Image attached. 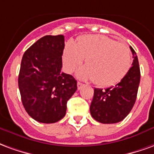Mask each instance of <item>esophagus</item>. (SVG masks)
<instances>
[{"label":"esophagus","mask_w":154,"mask_h":154,"mask_svg":"<svg viewBox=\"0 0 154 154\" xmlns=\"http://www.w3.org/2000/svg\"><path fill=\"white\" fill-rule=\"evenodd\" d=\"M84 85H85L84 84H82V83H80V82H78V83H77V87H78V89H80Z\"/></svg>","instance_id":"obj_1"}]
</instances>
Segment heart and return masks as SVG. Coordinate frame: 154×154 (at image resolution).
I'll return each mask as SVG.
<instances>
[{
	"instance_id": "1",
	"label": "heart",
	"mask_w": 154,
	"mask_h": 154,
	"mask_svg": "<svg viewBox=\"0 0 154 154\" xmlns=\"http://www.w3.org/2000/svg\"><path fill=\"white\" fill-rule=\"evenodd\" d=\"M85 59V66L78 77L94 80L100 87L117 84L126 75L132 64L131 49L127 45L103 35H85L75 42H68L62 53L67 72L75 71Z\"/></svg>"
}]
</instances>
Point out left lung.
Wrapping results in <instances>:
<instances>
[{
	"label": "left lung",
	"mask_w": 154,
	"mask_h": 154,
	"mask_svg": "<svg viewBox=\"0 0 154 154\" xmlns=\"http://www.w3.org/2000/svg\"><path fill=\"white\" fill-rule=\"evenodd\" d=\"M133 54V63L126 75L114 87L105 89L94 88L90 113L93 118L103 124L122 122L131 112L135 103L140 81V69L136 53Z\"/></svg>",
	"instance_id": "left-lung-1"
}]
</instances>
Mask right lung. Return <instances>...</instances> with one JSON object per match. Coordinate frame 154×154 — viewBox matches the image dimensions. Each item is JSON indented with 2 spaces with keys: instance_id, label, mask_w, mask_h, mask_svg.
<instances>
[{
  "instance_id": "add662e5",
  "label": "right lung",
  "mask_w": 154,
  "mask_h": 154,
  "mask_svg": "<svg viewBox=\"0 0 154 154\" xmlns=\"http://www.w3.org/2000/svg\"><path fill=\"white\" fill-rule=\"evenodd\" d=\"M63 35L42 37L23 54L18 84L28 114L41 123L63 118L66 104L75 91L77 81L61 71Z\"/></svg>"
}]
</instances>
